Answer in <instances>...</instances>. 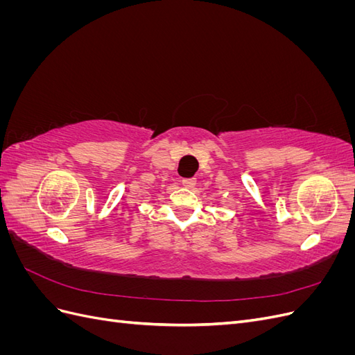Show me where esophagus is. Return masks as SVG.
<instances>
[{
	"label": "esophagus",
	"instance_id": "34e87169",
	"mask_svg": "<svg viewBox=\"0 0 355 355\" xmlns=\"http://www.w3.org/2000/svg\"><path fill=\"white\" fill-rule=\"evenodd\" d=\"M196 184H197L196 178H184V179H182V185L187 187V188H194Z\"/></svg>",
	"mask_w": 355,
	"mask_h": 355
}]
</instances>
